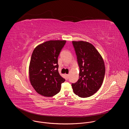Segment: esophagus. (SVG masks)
Returning <instances> with one entry per match:
<instances>
[{"instance_id":"obj_1","label":"esophagus","mask_w":129,"mask_h":129,"mask_svg":"<svg viewBox=\"0 0 129 129\" xmlns=\"http://www.w3.org/2000/svg\"><path fill=\"white\" fill-rule=\"evenodd\" d=\"M65 76H66V77L67 79H68V78H69V75H68V74H65Z\"/></svg>"}]
</instances>
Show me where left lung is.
Wrapping results in <instances>:
<instances>
[{
    "instance_id": "left-lung-1",
    "label": "left lung",
    "mask_w": 129,
    "mask_h": 129,
    "mask_svg": "<svg viewBox=\"0 0 129 129\" xmlns=\"http://www.w3.org/2000/svg\"><path fill=\"white\" fill-rule=\"evenodd\" d=\"M80 67L79 79L71 84L74 93L81 98L93 95L101 88L105 77L103 59L95 47L90 43L72 41Z\"/></svg>"
}]
</instances>
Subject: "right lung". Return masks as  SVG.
Wrapping results in <instances>:
<instances>
[{"mask_svg":"<svg viewBox=\"0 0 129 129\" xmlns=\"http://www.w3.org/2000/svg\"><path fill=\"white\" fill-rule=\"evenodd\" d=\"M66 40H50L36 46L29 65L30 84L38 94L51 97L59 93L65 80L59 74L58 58Z\"/></svg>","mask_w":129,"mask_h":129,"instance_id":"add662e5","label":"right lung"}]
</instances>
